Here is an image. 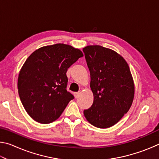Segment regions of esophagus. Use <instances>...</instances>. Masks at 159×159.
Segmentation results:
<instances>
[{
	"mask_svg": "<svg viewBox=\"0 0 159 159\" xmlns=\"http://www.w3.org/2000/svg\"><path fill=\"white\" fill-rule=\"evenodd\" d=\"M80 93H74V97H75V98H78L79 97V95H80Z\"/></svg>",
	"mask_w": 159,
	"mask_h": 159,
	"instance_id": "obj_1",
	"label": "esophagus"
}]
</instances>
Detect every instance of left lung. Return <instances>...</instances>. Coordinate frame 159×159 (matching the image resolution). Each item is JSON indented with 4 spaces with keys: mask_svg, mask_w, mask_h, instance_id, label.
<instances>
[{
    "mask_svg": "<svg viewBox=\"0 0 159 159\" xmlns=\"http://www.w3.org/2000/svg\"><path fill=\"white\" fill-rule=\"evenodd\" d=\"M90 73L93 103L83 114L99 128H108L121 119L130 109L134 84L127 61L116 51L101 45L83 48Z\"/></svg>",
    "mask_w": 159,
    "mask_h": 159,
    "instance_id": "obj_1",
    "label": "left lung"
}]
</instances>
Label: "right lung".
Here are the masks:
<instances>
[{
    "label": "right lung",
    "instance_id": "right-lung-1",
    "mask_svg": "<svg viewBox=\"0 0 159 159\" xmlns=\"http://www.w3.org/2000/svg\"><path fill=\"white\" fill-rule=\"evenodd\" d=\"M82 57L79 48L57 43L40 48L26 59L17 88L26 111L34 120L48 124L60 118L74 99L66 90L67 69Z\"/></svg>",
    "mask_w": 159,
    "mask_h": 159
}]
</instances>
